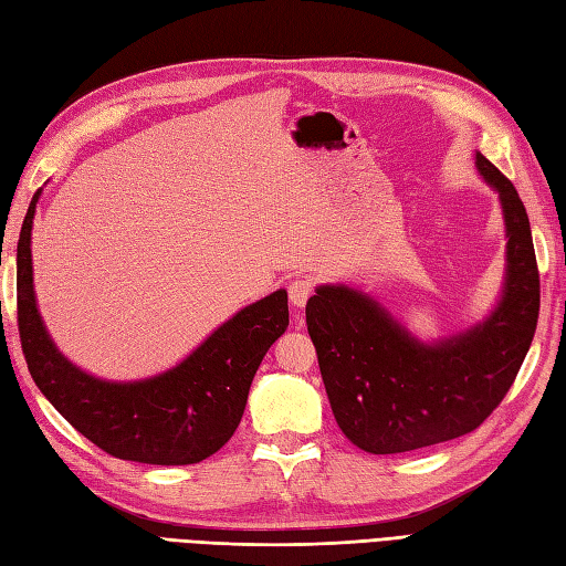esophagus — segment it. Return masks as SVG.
Here are the masks:
<instances>
[{"label":"esophagus","mask_w":566,"mask_h":566,"mask_svg":"<svg viewBox=\"0 0 566 566\" xmlns=\"http://www.w3.org/2000/svg\"><path fill=\"white\" fill-rule=\"evenodd\" d=\"M313 280L311 277H296V280H292L289 282V301H292V304L296 306V308H304L306 306V301H308V296L313 294Z\"/></svg>","instance_id":"1"}]
</instances>
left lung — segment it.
Returning <instances> with one entry per match:
<instances>
[{
    "instance_id": "obj_1",
    "label": "left lung",
    "mask_w": 566,
    "mask_h": 566,
    "mask_svg": "<svg viewBox=\"0 0 566 566\" xmlns=\"http://www.w3.org/2000/svg\"><path fill=\"white\" fill-rule=\"evenodd\" d=\"M475 164L499 192L506 223V277L488 318L429 345L345 284L318 286L306 304L333 415L366 453H405L478 429L504 400L531 349L541 313L531 221L514 182L480 151Z\"/></svg>"
}]
</instances>
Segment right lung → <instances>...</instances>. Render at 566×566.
Wrapping results in <instances>:
<instances>
[{"label": "right lung", "instance_id": "add662e5", "mask_svg": "<svg viewBox=\"0 0 566 566\" xmlns=\"http://www.w3.org/2000/svg\"><path fill=\"white\" fill-rule=\"evenodd\" d=\"M38 195L17 248L19 335L35 386L78 433L123 461L190 465L217 453L241 422L262 357L286 331L284 289L241 308L159 376L125 384L91 376L55 347L38 313L31 262Z\"/></svg>", "mask_w": 566, "mask_h": 566}]
</instances>
